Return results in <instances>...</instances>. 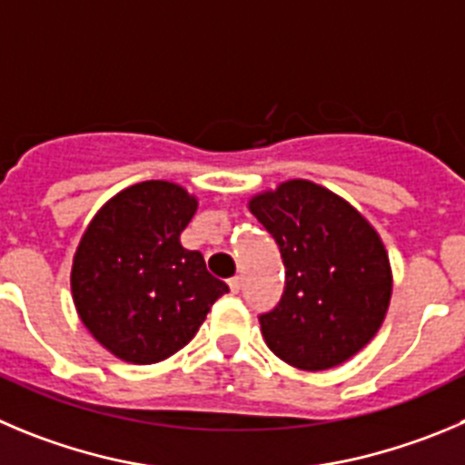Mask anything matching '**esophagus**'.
I'll use <instances>...</instances> for the list:
<instances>
[{
	"label": "esophagus",
	"instance_id": "1",
	"mask_svg": "<svg viewBox=\"0 0 465 465\" xmlns=\"http://www.w3.org/2000/svg\"><path fill=\"white\" fill-rule=\"evenodd\" d=\"M229 289H232V293L241 292V277H232V280H229Z\"/></svg>",
	"mask_w": 465,
	"mask_h": 465
}]
</instances>
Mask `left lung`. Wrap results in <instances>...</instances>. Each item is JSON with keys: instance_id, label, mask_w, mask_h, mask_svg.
<instances>
[{"instance_id": "obj_1", "label": "left lung", "mask_w": 465, "mask_h": 465, "mask_svg": "<svg viewBox=\"0 0 465 465\" xmlns=\"http://www.w3.org/2000/svg\"><path fill=\"white\" fill-rule=\"evenodd\" d=\"M250 211L280 245L284 293L259 316L268 349L296 370L323 371L370 344L388 314L392 268L364 215L305 179L250 199Z\"/></svg>"}]
</instances>
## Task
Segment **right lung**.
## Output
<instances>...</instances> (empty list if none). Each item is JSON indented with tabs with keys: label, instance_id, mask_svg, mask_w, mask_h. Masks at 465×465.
Masks as SVG:
<instances>
[{
	"label": "right lung",
	"instance_id": "add662e5",
	"mask_svg": "<svg viewBox=\"0 0 465 465\" xmlns=\"http://www.w3.org/2000/svg\"><path fill=\"white\" fill-rule=\"evenodd\" d=\"M197 197L169 181L121 190L95 213L73 257L75 310L124 362L153 364L183 349L229 286L181 245Z\"/></svg>",
	"mask_w": 465,
	"mask_h": 465
}]
</instances>
